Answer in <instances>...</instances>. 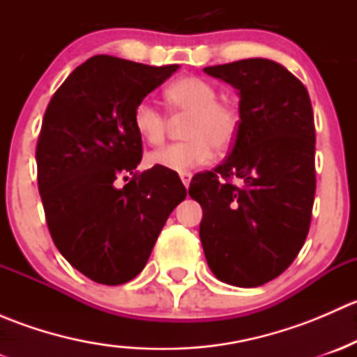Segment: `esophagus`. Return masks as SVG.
I'll use <instances>...</instances> for the list:
<instances>
[{
	"instance_id": "1",
	"label": "esophagus",
	"mask_w": 357,
	"mask_h": 357,
	"mask_svg": "<svg viewBox=\"0 0 357 357\" xmlns=\"http://www.w3.org/2000/svg\"><path fill=\"white\" fill-rule=\"evenodd\" d=\"M179 178H181L183 185H185L186 188H188L190 181H192V172H181V174H179Z\"/></svg>"
}]
</instances>
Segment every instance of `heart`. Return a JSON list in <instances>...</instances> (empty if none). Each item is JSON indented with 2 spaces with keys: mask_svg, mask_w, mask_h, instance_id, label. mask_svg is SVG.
<instances>
[{
  "mask_svg": "<svg viewBox=\"0 0 357 357\" xmlns=\"http://www.w3.org/2000/svg\"><path fill=\"white\" fill-rule=\"evenodd\" d=\"M172 112L190 115L185 136L188 142L174 143L150 153L149 162L157 167L188 172L211 162L214 150L225 152L238 132V115L228 103L219 102L214 84L197 75H186L172 82L164 93ZM132 126L149 145H160L167 135V115L152 100L143 98L132 110Z\"/></svg>",
  "mask_w": 357,
  "mask_h": 357,
  "instance_id": "b5f03b06",
  "label": "heart"
}]
</instances>
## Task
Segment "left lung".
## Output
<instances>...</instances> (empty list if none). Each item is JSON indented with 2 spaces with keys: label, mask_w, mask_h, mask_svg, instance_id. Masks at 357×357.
<instances>
[{
  "label": "left lung",
  "mask_w": 357,
  "mask_h": 357,
  "mask_svg": "<svg viewBox=\"0 0 357 357\" xmlns=\"http://www.w3.org/2000/svg\"><path fill=\"white\" fill-rule=\"evenodd\" d=\"M238 89L240 121L222 164L199 172L200 240L215 278L259 287L282 275L307 236L316 192L314 115L305 86L280 63L247 59L205 67Z\"/></svg>",
  "instance_id": "obj_1"
}]
</instances>
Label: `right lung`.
I'll list each match as a JSON object with an SVG mask.
<instances>
[{"label": "right lung", "instance_id": "1", "mask_svg": "<svg viewBox=\"0 0 357 357\" xmlns=\"http://www.w3.org/2000/svg\"><path fill=\"white\" fill-rule=\"evenodd\" d=\"M179 66L152 67L110 55L86 60L50 100L36 146L50 235L89 280L122 285L142 273L186 188L164 167L138 172L139 100ZM119 189V178L127 181Z\"/></svg>", "mask_w": 357, "mask_h": 357}]
</instances>
